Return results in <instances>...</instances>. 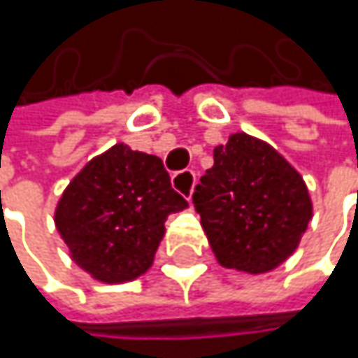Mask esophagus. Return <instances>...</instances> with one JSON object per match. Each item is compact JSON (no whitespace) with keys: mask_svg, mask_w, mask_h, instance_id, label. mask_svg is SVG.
Here are the masks:
<instances>
[{"mask_svg":"<svg viewBox=\"0 0 358 358\" xmlns=\"http://www.w3.org/2000/svg\"><path fill=\"white\" fill-rule=\"evenodd\" d=\"M194 184H196V176L192 170H182L178 174L172 176V186L178 190L182 196H186L188 201L192 199V190H194Z\"/></svg>","mask_w":358,"mask_h":358,"instance_id":"obj_1","label":"esophagus"}]
</instances>
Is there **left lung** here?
<instances>
[{
  "mask_svg": "<svg viewBox=\"0 0 358 358\" xmlns=\"http://www.w3.org/2000/svg\"><path fill=\"white\" fill-rule=\"evenodd\" d=\"M192 203L217 263L252 275L282 265L313 217L303 176L247 132L213 149V168L196 184Z\"/></svg>",
  "mask_w": 358,
  "mask_h": 358,
  "instance_id": "obj_1",
  "label": "left lung"
}]
</instances>
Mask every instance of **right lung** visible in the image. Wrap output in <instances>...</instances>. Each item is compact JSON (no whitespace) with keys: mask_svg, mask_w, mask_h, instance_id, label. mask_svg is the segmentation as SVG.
<instances>
[{"mask_svg":"<svg viewBox=\"0 0 358 358\" xmlns=\"http://www.w3.org/2000/svg\"><path fill=\"white\" fill-rule=\"evenodd\" d=\"M186 207L157 155L115 143L70 180L53 222L83 271L124 284L149 271L168 215Z\"/></svg>","mask_w":358,"mask_h":358,"instance_id":"1","label":"right lung"}]
</instances>
